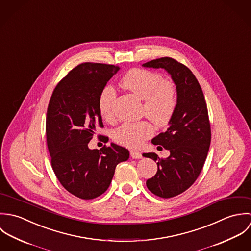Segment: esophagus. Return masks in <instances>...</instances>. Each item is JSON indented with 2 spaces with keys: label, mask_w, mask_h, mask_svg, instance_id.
Wrapping results in <instances>:
<instances>
[{
  "label": "esophagus",
  "mask_w": 251,
  "mask_h": 251,
  "mask_svg": "<svg viewBox=\"0 0 251 251\" xmlns=\"http://www.w3.org/2000/svg\"><path fill=\"white\" fill-rule=\"evenodd\" d=\"M130 156L134 159H140L143 157L142 153L140 151H130Z\"/></svg>",
  "instance_id": "obj_1"
}]
</instances>
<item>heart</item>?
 I'll return each mask as SVG.
<instances>
[{
  "label": "heart",
  "mask_w": 251,
  "mask_h": 251,
  "mask_svg": "<svg viewBox=\"0 0 251 251\" xmlns=\"http://www.w3.org/2000/svg\"><path fill=\"white\" fill-rule=\"evenodd\" d=\"M121 84L144 100V115L158 126L169 123L177 104L176 91L172 83L162 80L157 72L133 69L123 77ZM115 89L111 86L104 87L99 98V110L106 121H112L115 117ZM153 132V126L148 121L125 123L114 130L113 139L127 148H139Z\"/></svg>",
  "instance_id": "heart-1"
}]
</instances>
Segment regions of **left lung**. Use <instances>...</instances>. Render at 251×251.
<instances>
[{"label":"left lung","instance_id":"8db88e82","mask_svg":"<svg viewBox=\"0 0 251 251\" xmlns=\"http://www.w3.org/2000/svg\"><path fill=\"white\" fill-rule=\"evenodd\" d=\"M143 67L165 70L176 85L177 104L169 127L151 140L169 150L170 155L163 159L155 152L143 154L157 164L156 174L146 182L148 189L158 197L171 198L189 188L203 169L212 136L208 108L199 82L184 65L164 57Z\"/></svg>","mask_w":251,"mask_h":251}]
</instances>
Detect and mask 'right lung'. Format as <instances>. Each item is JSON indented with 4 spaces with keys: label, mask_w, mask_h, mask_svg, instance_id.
<instances>
[{
    "label": "right lung",
    "mask_w": 251,
    "mask_h": 251,
    "mask_svg": "<svg viewBox=\"0 0 251 251\" xmlns=\"http://www.w3.org/2000/svg\"><path fill=\"white\" fill-rule=\"evenodd\" d=\"M119 67L99 63L78 65L56 86L46 113V138L53 171L74 196L89 200L107 190L116 166L129 157L124 147L100 150L88 144L103 127L99 98ZM106 139V136H101Z\"/></svg>",
    "instance_id": "1"
}]
</instances>
